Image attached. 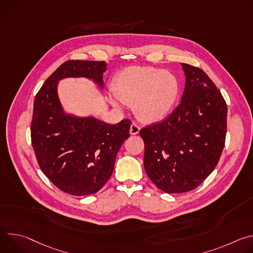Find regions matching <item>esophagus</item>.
I'll list each match as a JSON object with an SVG mask.
<instances>
[{"label": "esophagus", "mask_w": 253, "mask_h": 253, "mask_svg": "<svg viewBox=\"0 0 253 253\" xmlns=\"http://www.w3.org/2000/svg\"><path fill=\"white\" fill-rule=\"evenodd\" d=\"M140 131V127L136 123H132L130 126V134L131 135H136Z\"/></svg>", "instance_id": "34e87169"}]
</instances>
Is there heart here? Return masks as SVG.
Returning <instances> with one entry per match:
<instances>
[{
  "label": "heart",
  "mask_w": 253,
  "mask_h": 253,
  "mask_svg": "<svg viewBox=\"0 0 253 253\" xmlns=\"http://www.w3.org/2000/svg\"><path fill=\"white\" fill-rule=\"evenodd\" d=\"M109 101L117 109L133 105L135 115L143 122L164 119L178 96L176 78L167 71L153 67H130L123 70L113 83Z\"/></svg>",
  "instance_id": "1"
}]
</instances>
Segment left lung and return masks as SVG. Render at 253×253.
Segmentation results:
<instances>
[{"label": "left lung", "instance_id": "1", "mask_svg": "<svg viewBox=\"0 0 253 253\" xmlns=\"http://www.w3.org/2000/svg\"><path fill=\"white\" fill-rule=\"evenodd\" d=\"M181 102L162 122L140 130L144 168L167 193L195 189L217 165L226 136L227 106L220 91L197 67L181 63Z\"/></svg>", "mask_w": 253, "mask_h": 253}]
</instances>
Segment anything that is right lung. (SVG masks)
Wrapping results in <instances>:
<instances>
[{
    "label": "right lung",
    "mask_w": 253,
    "mask_h": 253,
    "mask_svg": "<svg viewBox=\"0 0 253 253\" xmlns=\"http://www.w3.org/2000/svg\"><path fill=\"white\" fill-rule=\"evenodd\" d=\"M102 61H67L45 81L35 97L32 145L40 168L60 190L84 196L99 191L114 170L121 145L129 138L131 121L113 125L93 116L68 114L58 96L59 81L87 78L104 88Z\"/></svg>",
    "instance_id": "obj_1"
}]
</instances>
